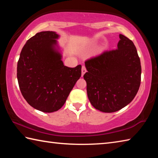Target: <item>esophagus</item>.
Segmentation results:
<instances>
[{
	"label": "esophagus",
	"instance_id": "1",
	"mask_svg": "<svg viewBox=\"0 0 158 158\" xmlns=\"http://www.w3.org/2000/svg\"><path fill=\"white\" fill-rule=\"evenodd\" d=\"M85 73H86V68H85V67L84 65H83L81 68V76H84V74Z\"/></svg>",
	"mask_w": 158,
	"mask_h": 158
}]
</instances>
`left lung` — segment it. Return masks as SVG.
Listing matches in <instances>:
<instances>
[{
    "label": "left lung",
    "instance_id": "8db88e82",
    "mask_svg": "<svg viewBox=\"0 0 158 158\" xmlns=\"http://www.w3.org/2000/svg\"><path fill=\"white\" fill-rule=\"evenodd\" d=\"M116 49L105 51L85 61L87 95L98 110L111 113L120 110L135 98L141 84V67L132 40L119 35Z\"/></svg>",
    "mask_w": 158,
    "mask_h": 158
}]
</instances>
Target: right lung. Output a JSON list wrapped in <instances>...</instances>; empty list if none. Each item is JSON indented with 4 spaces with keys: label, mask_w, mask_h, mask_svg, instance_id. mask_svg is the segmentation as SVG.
I'll use <instances>...</instances> for the list:
<instances>
[{
    "label": "right lung",
    "mask_w": 158,
    "mask_h": 158,
    "mask_svg": "<svg viewBox=\"0 0 158 158\" xmlns=\"http://www.w3.org/2000/svg\"><path fill=\"white\" fill-rule=\"evenodd\" d=\"M58 37L53 31L37 33L26 42L17 63L21 94L31 106L45 113L62 107L81 75V65H63Z\"/></svg>",
    "instance_id": "right-lung-1"
}]
</instances>
